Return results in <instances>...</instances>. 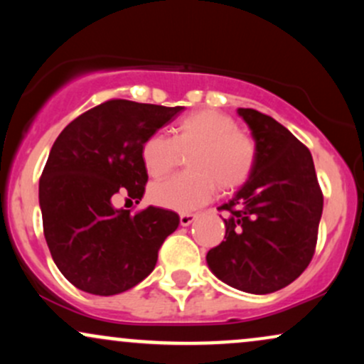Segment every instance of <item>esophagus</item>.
<instances>
[{
  "instance_id": "esophagus-1",
  "label": "esophagus",
  "mask_w": 364,
  "mask_h": 364,
  "mask_svg": "<svg viewBox=\"0 0 364 364\" xmlns=\"http://www.w3.org/2000/svg\"><path fill=\"white\" fill-rule=\"evenodd\" d=\"M195 219H196L195 214H181L179 215V224H181L183 228H186V225H190Z\"/></svg>"
}]
</instances>
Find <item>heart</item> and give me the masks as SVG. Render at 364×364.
Segmentation results:
<instances>
[{"label":"heart","mask_w":364,"mask_h":364,"mask_svg":"<svg viewBox=\"0 0 364 364\" xmlns=\"http://www.w3.org/2000/svg\"><path fill=\"white\" fill-rule=\"evenodd\" d=\"M188 156L190 173L150 186V202L176 212H190L205 203L215 188L231 193L248 181L257 161L253 140L237 129L231 116L200 109L183 118L173 139L154 133L141 145V162L152 178H164Z\"/></svg>","instance_id":"heart-1"}]
</instances>
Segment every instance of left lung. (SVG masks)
<instances>
[{"instance_id":"left-lung-1","label":"left lung","mask_w":364,"mask_h":364,"mask_svg":"<svg viewBox=\"0 0 364 364\" xmlns=\"http://www.w3.org/2000/svg\"><path fill=\"white\" fill-rule=\"evenodd\" d=\"M252 129L257 161L235 196L219 207L224 241L207 253L217 279L250 294L289 286L311 262L323 195L313 157L294 135L270 116L240 107Z\"/></svg>"}]
</instances>
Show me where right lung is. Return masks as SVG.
Segmentation results:
<instances>
[{
  "instance_id": "obj_1",
  "label": "right lung",
  "mask_w": 364,
  "mask_h": 364,
  "mask_svg": "<svg viewBox=\"0 0 364 364\" xmlns=\"http://www.w3.org/2000/svg\"><path fill=\"white\" fill-rule=\"evenodd\" d=\"M185 107L112 99L73 119L54 141L39 181L44 237L60 272L78 289L112 296L152 272L179 215L149 207L132 215L118 193L141 200V145Z\"/></svg>"
}]
</instances>
